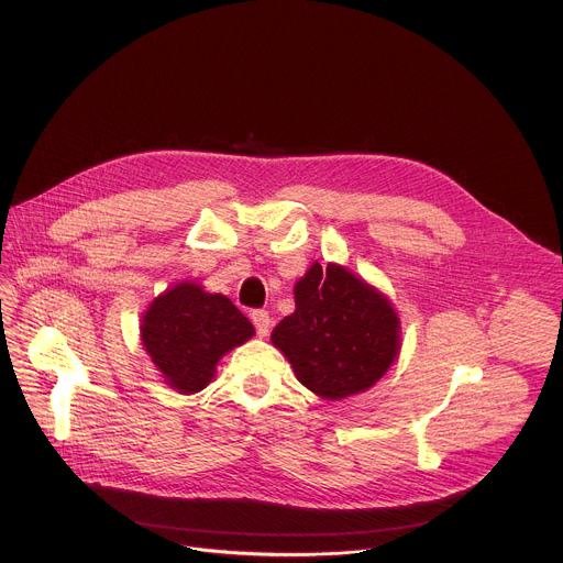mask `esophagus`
<instances>
[{
	"mask_svg": "<svg viewBox=\"0 0 563 563\" xmlns=\"http://www.w3.org/2000/svg\"><path fill=\"white\" fill-rule=\"evenodd\" d=\"M252 323H254V328H256L258 336H267V334H269L272 318H269V313H267L265 309H256V311H252Z\"/></svg>",
	"mask_w": 563,
	"mask_h": 563,
	"instance_id": "esophagus-1",
	"label": "esophagus"
}]
</instances>
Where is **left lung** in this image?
I'll list each match as a JSON object with an SVG mask.
<instances>
[{"label": "left lung", "mask_w": 563, "mask_h": 563, "mask_svg": "<svg viewBox=\"0 0 563 563\" xmlns=\"http://www.w3.org/2000/svg\"><path fill=\"white\" fill-rule=\"evenodd\" d=\"M296 309L272 332L296 378L328 400L369 389L400 350L398 316L378 289L318 263L294 287Z\"/></svg>", "instance_id": "left-lung-1"}]
</instances>
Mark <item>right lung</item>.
Returning a JSON list of instances; mask_svg holds the SVG:
<instances>
[{
  "label": "right lung",
  "instance_id": "obj_1",
  "mask_svg": "<svg viewBox=\"0 0 563 563\" xmlns=\"http://www.w3.org/2000/svg\"><path fill=\"white\" fill-rule=\"evenodd\" d=\"M140 334L165 383L180 394H196L211 383L218 361L256 332L227 296L178 283L151 302Z\"/></svg>",
  "mask_w": 563,
  "mask_h": 563
}]
</instances>
